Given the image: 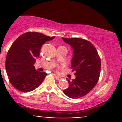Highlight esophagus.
<instances>
[{
    "instance_id": "1",
    "label": "esophagus",
    "mask_w": 122,
    "mask_h": 122,
    "mask_svg": "<svg viewBox=\"0 0 122 122\" xmlns=\"http://www.w3.org/2000/svg\"><path fill=\"white\" fill-rule=\"evenodd\" d=\"M54 76H55L56 79L57 80L60 81V80H61V77H58V76L56 75H55V74H54Z\"/></svg>"
}]
</instances>
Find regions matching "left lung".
<instances>
[{"label":"left lung","mask_w":122,"mask_h":122,"mask_svg":"<svg viewBox=\"0 0 122 122\" xmlns=\"http://www.w3.org/2000/svg\"><path fill=\"white\" fill-rule=\"evenodd\" d=\"M62 40L73 49L71 69L75 71L76 79L70 81L69 87L64 93L70 98L78 99L91 92L100 77L101 60L97 50L87 40L79 38Z\"/></svg>","instance_id":"left-lung-1"}]
</instances>
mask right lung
<instances>
[{"instance_id":"1","label":"right lung","mask_w":122,"mask_h":122,"mask_svg":"<svg viewBox=\"0 0 122 122\" xmlns=\"http://www.w3.org/2000/svg\"><path fill=\"white\" fill-rule=\"evenodd\" d=\"M54 38L30 31L14 42L7 54L5 70L10 82L15 89L28 92L41 84L47 73L36 71L34 64L40 56L42 45Z\"/></svg>"}]
</instances>
